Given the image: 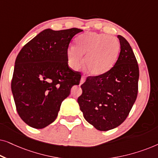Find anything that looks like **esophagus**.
<instances>
[{
	"label": "esophagus",
	"instance_id": "obj_1",
	"mask_svg": "<svg viewBox=\"0 0 158 158\" xmlns=\"http://www.w3.org/2000/svg\"><path fill=\"white\" fill-rule=\"evenodd\" d=\"M85 81V77H84V76H82L81 77V82H80V84H81H81H83Z\"/></svg>",
	"mask_w": 158,
	"mask_h": 158
}]
</instances>
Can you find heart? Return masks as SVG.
Masks as SVG:
<instances>
[{
	"label": "heart",
	"instance_id": "b5f03b06",
	"mask_svg": "<svg viewBox=\"0 0 158 158\" xmlns=\"http://www.w3.org/2000/svg\"><path fill=\"white\" fill-rule=\"evenodd\" d=\"M120 49V44L116 37L96 32H88L77 38L75 47L71 46L67 50L69 66L77 70L83 63L88 73L98 76L108 72L115 63Z\"/></svg>",
	"mask_w": 158,
	"mask_h": 158
}]
</instances>
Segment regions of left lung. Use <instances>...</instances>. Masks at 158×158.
<instances>
[{
  "label": "left lung",
  "instance_id": "left-lung-1",
  "mask_svg": "<svg viewBox=\"0 0 158 158\" xmlns=\"http://www.w3.org/2000/svg\"><path fill=\"white\" fill-rule=\"evenodd\" d=\"M117 37L121 50L115 64L104 74L88 77L77 98L85 119L100 131L122 124L137 96L139 73L137 59L126 39L121 35Z\"/></svg>",
  "mask_w": 158,
  "mask_h": 158
}]
</instances>
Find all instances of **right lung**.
<instances>
[{"instance_id": "obj_1", "label": "right lung", "mask_w": 158, "mask_h": 158, "mask_svg": "<svg viewBox=\"0 0 158 158\" xmlns=\"http://www.w3.org/2000/svg\"><path fill=\"white\" fill-rule=\"evenodd\" d=\"M83 30L45 29L26 44L15 62L11 90L19 116L26 124L42 129L57 118L60 106L80 72L68 66L67 50L71 40Z\"/></svg>"}]
</instances>
